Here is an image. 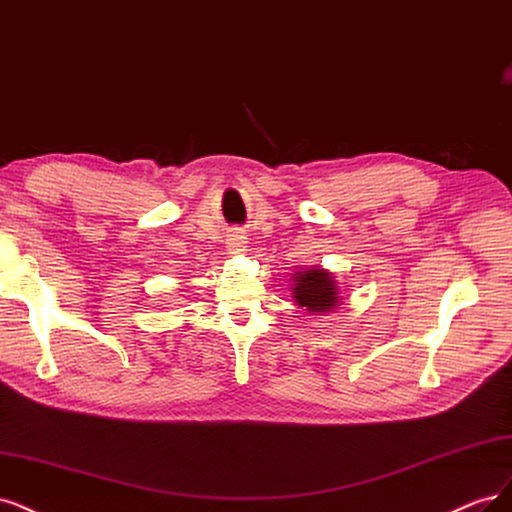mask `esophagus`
<instances>
[{
    "label": "esophagus",
    "instance_id": "esophagus-1",
    "mask_svg": "<svg viewBox=\"0 0 512 512\" xmlns=\"http://www.w3.org/2000/svg\"><path fill=\"white\" fill-rule=\"evenodd\" d=\"M244 246H246V236H244L242 232H236V234L229 236V240H227L229 253H234V255H236V253H242Z\"/></svg>",
    "mask_w": 512,
    "mask_h": 512
}]
</instances>
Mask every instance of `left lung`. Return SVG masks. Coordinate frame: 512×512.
Masks as SVG:
<instances>
[{
    "label": "left lung",
    "instance_id": "8db88e82",
    "mask_svg": "<svg viewBox=\"0 0 512 512\" xmlns=\"http://www.w3.org/2000/svg\"><path fill=\"white\" fill-rule=\"evenodd\" d=\"M293 300L298 306H304L308 312H329L340 302L338 283L332 272L323 268H308L304 272L293 274Z\"/></svg>",
    "mask_w": 512,
    "mask_h": 512
}]
</instances>
